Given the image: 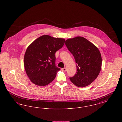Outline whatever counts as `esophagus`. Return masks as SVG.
Masks as SVG:
<instances>
[{
  "label": "esophagus",
  "instance_id": "1",
  "mask_svg": "<svg viewBox=\"0 0 122 122\" xmlns=\"http://www.w3.org/2000/svg\"><path fill=\"white\" fill-rule=\"evenodd\" d=\"M62 71H63L64 72H65V71H66V69L65 68H64L62 69Z\"/></svg>",
  "mask_w": 122,
  "mask_h": 122
}]
</instances>
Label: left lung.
Wrapping results in <instances>:
<instances>
[{"mask_svg": "<svg viewBox=\"0 0 122 122\" xmlns=\"http://www.w3.org/2000/svg\"><path fill=\"white\" fill-rule=\"evenodd\" d=\"M65 43L77 64L76 74L70 80L78 87L89 86L97 79L102 68V58L98 48L82 36L69 38Z\"/></svg>", "mask_w": 122, "mask_h": 122, "instance_id": "8db88e82", "label": "left lung"}]
</instances>
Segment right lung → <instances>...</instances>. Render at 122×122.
Listing matches in <instances>:
<instances>
[{"label": "right lung", "instance_id": "right-lung-1", "mask_svg": "<svg viewBox=\"0 0 122 122\" xmlns=\"http://www.w3.org/2000/svg\"><path fill=\"white\" fill-rule=\"evenodd\" d=\"M65 40L45 35L27 47L24 58L25 71L29 79L38 86H45L55 79L60 69L55 65V52L62 47Z\"/></svg>", "mask_w": 122, "mask_h": 122}]
</instances>
